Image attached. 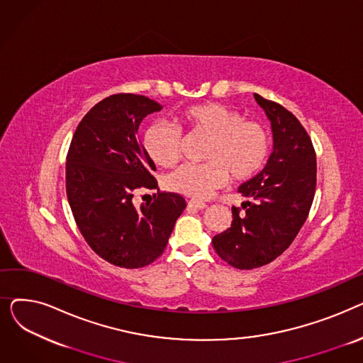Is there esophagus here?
Masks as SVG:
<instances>
[{
    "label": "esophagus",
    "mask_w": 363,
    "mask_h": 363,
    "mask_svg": "<svg viewBox=\"0 0 363 363\" xmlns=\"http://www.w3.org/2000/svg\"><path fill=\"white\" fill-rule=\"evenodd\" d=\"M188 207L189 208H196V211H203V208L207 207V204L204 201H199V200H189L188 201Z\"/></svg>",
    "instance_id": "1"
}]
</instances>
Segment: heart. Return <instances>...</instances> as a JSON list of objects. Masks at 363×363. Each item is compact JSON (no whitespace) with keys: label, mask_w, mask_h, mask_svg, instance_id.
Masks as SVG:
<instances>
[{"label":"heart","mask_w":363,"mask_h":363,"mask_svg":"<svg viewBox=\"0 0 363 363\" xmlns=\"http://www.w3.org/2000/svg\"><path fill=\"white\" fill-rule=\"evenodd\" d=\"M181 129L208 137L204 148L207 162L182 164L166 184L177 193L204 199L231 175L245 179L255 175L268 156L269 140L263 125L247 121L234 108L218 103L188 107L177 118ZM148 157L159 166H174L181 156V133L164 122L151 123L143 137Z\"/></svg>","instance_id":"1"}]
</instances>
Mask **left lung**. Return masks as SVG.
I'll use <instances>...</instances> for the list:
<instances>
[{"mask_svg":"<svg viewBox=\"0 0 363 363\" xmlns=\"http://www.w3.org/2000/svg\"><path fill=\"white\" fill-rule=\"evenodd\" d=\"M271 122L274 147L264 167L238 193L249 199L233 223L213 237V249L237 269L268 264L289 249L306 222L316 188V155L306 129L293 113L255 94Z\"/></svg>","mask_w":363,"mask_h":363,"instance_id":"obj_1","label":"left lung"}]
</instances>
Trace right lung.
Returning <instances> with one entry per match:
<instances>
[{"instance_id": "1", "label": "right lung", "mask_w": 363, "mask_h": 363, "mask_svg": "<svg viewBox=\"0 0 363 363\" xmlns=\"http://www.w3.org/2000/svg\"><path fill=\"white\" fill-rule=\"evenodd\" d=\"M163 106L144 95L116 94L95 104L76 128L66 162V191L73 218L91 249L126 269L155 262L166 249L186 203L160 193L133 204L135 189L157 187L156 164L138 140L147 114Z\"/></svg>"}]
</instances>
